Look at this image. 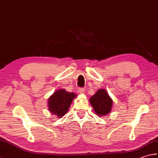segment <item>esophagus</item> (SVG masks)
Wrapping results in <instances>:
<instances>
[{"label":"esophagus","instance_id":"34e87169","mask_svg":"<svg viewBox=\"0 0 158 158\" xmlns=\"http://www.w3.org/2000/svg\"><path fill=\"white\" fill-rule=\"evenodd\" d=\"M78 91L80 92V94H85V89H83V88H79V89H78Z\"/></svg>","mask_w":158,"mask_h":158}]
</instances>
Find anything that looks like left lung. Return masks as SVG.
I'll use <instances>...</instances> for the list:
<instances>
[{
    "label": "left lung",
    "instance_id": "8db88e82",
    "mask_svg": "<svg viewBox=\"0 0 158 158\" xmlns=\"http://www.w3.org/2000/svg\"><path fill=\"white\" fill-rule=\"evenodd\" d=\"M90 103L96 115L105 116L111 111L113 100L105 89H99L90 99Z\"/></svg>",
    "mask_w": 158,
    "mask_h": 158
}]
</instances>
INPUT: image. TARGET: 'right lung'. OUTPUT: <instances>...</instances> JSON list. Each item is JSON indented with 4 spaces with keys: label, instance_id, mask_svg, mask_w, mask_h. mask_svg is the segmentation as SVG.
I'll use <instances>...</instances> for the list:
<instances>
[{
    "label": "right lung",
    "instance_id": "1",
    "mask_svg": "<svg viewBox=\"0 0 158 158\" xmlns=\"http://www.w3.org/2000/svg\"><path fill=\"white\" fill-rule=\"evenodd\" d=\"M76 97V94L67 92L65 89L55 91L48 100L49 111L56 115V117H62L67 114L71 102Z\"/></svg>",
    "mask_w": 158,
    "mask_h": 158
}]
</instances>
